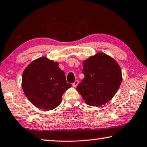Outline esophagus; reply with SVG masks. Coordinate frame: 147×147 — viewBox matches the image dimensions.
<instances>
[{"label": "esophagus", "instance_id": "1", "mask_svg": "<svg viewBox=\"0 0 147 147\" xmlns=\"http://www.w3.org/2000/svg\"><path fill=\"white\" fill-rule=\"evenodd\" d=\"M78 83H79V81L78 80H76L74 81V83H73V84H72V85H73V86H74V87H76V86H78Z\"/></svg>", "mask_w": 147, "mask_h": 147}]
</instances>
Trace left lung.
Masks as SVG:
<instances>
[{"label": "left lung", "mask_w": 147, "mask_h": 147, "mask_svg": "<svg viewBox=\"0 0 147 147\" xmlns=\"http://www.w3.org/2000/svg\"><path fill=\"white\" fill-rule=\"evenodd\" d=\"M82 72L85 78L77 86V90L91 106H101L110 101L122 82L119 65L102 53L85 60Z\"/></svg>", "instance_id": "1"}]
</instances>
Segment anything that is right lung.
Wrapping results in <instances>:
<instances>
[{"mask_svg": "<svg viewBox=\"0 0 147 147\" xmlns=\"http://www.w3.org/2000/svg\"><path fill=\"white\" fill-rule=\"evenodd\" d=\"M71 86L59 63L47 57L34 61L23 73L24 93L34 105L42 109L51 110L59 106L62 96Z\"/></svg>", "mask_w": 147, "mask_h": 147, "instance_id": "obj_1", "label": "right lung"}]
</instances>
